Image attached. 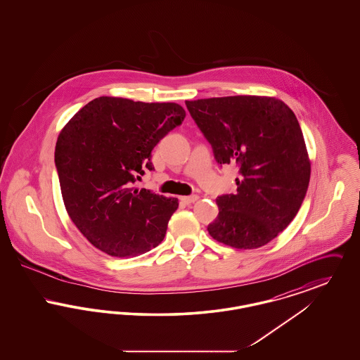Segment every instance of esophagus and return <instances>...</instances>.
Masks as SVG:
<instances>
[{
  "label": "esophagus",
  "instance_id": "1",
  "mask_svg": "<svg viewBox=\"0 0 360 360\" xmlns=\"http://www.w3.org/2000/svg\"><path fill=\"white\" fill-rule=\"evenodd\" d=\"M198 200V195L197 194H193V195H188V197H181V201L184 202V204H193V202H195Z\"/></svg>",
  "mask_w": 360,
  "mask_h": 360
}]
</instances>
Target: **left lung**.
Returning <instances> with one entry per match:
<instances>
[{
    "label": "left lung",
    "mask_w": 360,
    "mask_h": 360,
    "mask_svg": "<svg viewBox=\"0 0 360 360\" xmlns=\"http://www.w3.org/2000/svg\"><path fill=\"white\" fill-rule=\"evenodd\" d=\"M216 162L236 165L238 193L217 197L209 235L239 250L275 239L298 213L308 191L310 162L295 115L281 100L233 96L186 101Z\"/></svg>",
    "instance_id": "8db88e82"
}]
</instances>
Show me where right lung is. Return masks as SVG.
Returning <instances> with one entry per match:
<instances>
[{
  "label": "right lung",
  "instance_id": "add662e5",
  "mask_svg": "<svg viewBox=\"0 0 360 360\" xmlns=\"http://www.w3.org/2000/svg\"><path fill=\"white\" fill-rule=\"evenodd\" d=\"M186 116L174 103L98 97L72 116L58 136L55 166L71 221L110 257H137L165 239L176 198L132 191L154 170L155 146Z\"/></svg>",
  "mask_w": 360,
  "mask_h": 360
}]
</instances>
